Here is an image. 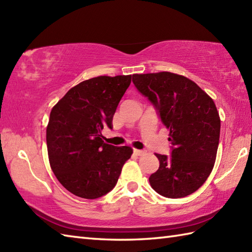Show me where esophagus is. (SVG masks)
<instances>
[{
	"instance_id": "esophagus-1",
	"label": "esophagus",
	"mask_w": 252,
	"mask_h": 252,
	"mask_svg": "<svg viewBox=\"0 0 252 252\" xmlns=\"http://www.w3.org/2000/svg\"><path fill=\"white\" fill-rule=\"evenodd\" d=\"M133 153H134L135 155H137V156H142V155L146 154V151H143V149H134V151H133Z\"/></svg>"
}]
</instances>
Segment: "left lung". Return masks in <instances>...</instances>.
Listing matches in <instances>:
<instances>
[{"label": "left lung", "mask_w": 252, "mask_h": 252, "mask_svg": "<svg viewBox=\"0 0 252 252\" xmlns=\"http://www.w3.org/2000/svg\"><path fill=\"white\" fill-rule=\"evenodd\" d=\"M132 81L157 110L172 144L171 156L156 154L159 169L149 176L151 186L167 198L192 194L216 162L221 121L215 101L191 80L172 72L133 74Z\"/></svg>", "instance_id": "obj_1"}]
</instances>
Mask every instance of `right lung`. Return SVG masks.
<instances>
[{
    "instance_id": "obj_1",
    "label": "right lung",
    "mask_w": 252,
    "mask_h": 252,
    "mask_svg": "<svg viewBox=\"0 0 252 252\" xmlns=\"http://www.w3.org/2000/svg\"><path fill=\"white\" fill-rule=\"evenodd\" d=\"M131 76H100L79 83L53 107L46 127L51 168L67 190L96 199L116 186L123 164L133 153L129 146L103 141L111 129L118 104Z\"/></svg>"
}]
</instances>
